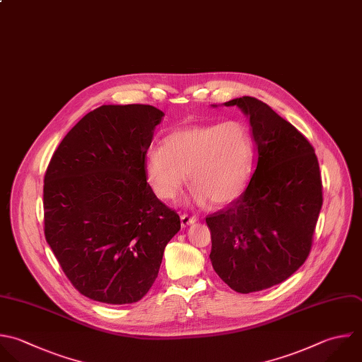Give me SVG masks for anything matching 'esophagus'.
Masks as SVG:
<instances>
[{
	"mask_svg": "<svg viewBox=\"0 0 362 362\" xmlns=\"http://www.w3.org/2000/svg\"><path fill=\"white\" fill-rule=\"evenodd\" d=\"M197 222V218L195 216H189V215H187V214H182L181 215V225L185 228V226H189V225H192V223H195Z\"/></svg>",
	"mask_w": 362,
	"mask_h": 362,
	"instance_id": "esophagus-1",
	"label": "esophagus"
}]
</instances>
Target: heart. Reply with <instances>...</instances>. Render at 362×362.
<instances>
[{
    "mask_svg": "<svg viewBox=\"0 0 362 362\" xmlns=\"http://www.w3.org/2000/svg\"><path fill=\"white\" fill-rule=\"evenodd\" d=\"M255 158V144L245 123L199 124L171 132L161 147L146 154V178L154 194L174 199L187 174L197 204L216 206L235 201L246 188Z\"/></svg>",
    "mask_w": 362,
    "mask_h": 362,
    "instance_id": "1",
    "label": "heart"
}]
</instances>
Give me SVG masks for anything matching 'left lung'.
<instances>
[{
	"label": "left lung",
	"mask_w": 362,
	"mask_h": 362,
	"mask_svg": "<svg viewBox=\"0 0 362 362\" xmlns=\"http://www.w3.org/2000/svg\"><path fill=\"white\" fill-rule=\"evenodd\" d=\"M256 146L246 189L226 209L206 216L211 263L238 293L288 279L307 259L322 205L318 160L308 140L266 103L243 96Z\"/></svg>",
	"instance_id": "left-lung-1"
}]
</instances>
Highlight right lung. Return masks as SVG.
I'll return each mask as SVG.
<instances>
[{
    "label": "right lung",
    "instance_id": "1",
    "mask_svg": "<svg viewBox=\"0 0 362 362\" xmlns=\"http://www.w3.org/2000/svg\"><path fill=\"white\" fill-rule=\"evenodd\" d=\"M163 116L150 105L100 106L65 136L47 168V242L74 287L95 301L141 300L181 228L144 170Z\"/></svg>",
    "mask_w": 362,
    "mask_h": 362
}]
</instances>
